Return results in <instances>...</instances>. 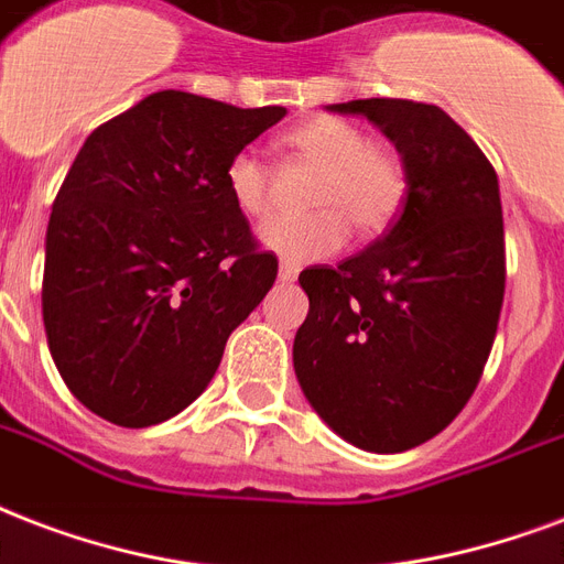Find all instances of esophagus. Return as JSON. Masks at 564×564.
Listing matches in <instances>:
<instances>
[{"instance_id": "1", "label": "esophagus", "mask_w": 564, "mask_h": 564, "mask_svg": "<svg viewBox=\"0 0 564 564\" xmlns=\"http://www.w3.org/2000/svg\"><path fill=\"white\" fill-rule=\"evenodd\" d=\"M296 276H300V268H296V264H291V261H282V264H279V282H294Z\"/></svg>"}]
</instances>
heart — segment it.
<instances>
[{
    "mask_svg": "<svg viewBox=\"0 0 564 564\" xmlns=\"http://www.w3.org/2000/svg\"><path fill=\"white\" fill-rule=\"evenodd\" d=\"M285 147L317 164L308 187L314 212L296 217H270L259 226V243L279 259H326L350 238V223L365 238L382 235L403 212L409 173L388 143L368 141L359 126L341 117H312L285 132ZM226 194L243 217L270 212L268 161L259 152H235L223 170Z\"/></svg>",
    "mask_w": 564,
    "mask_h": 564,
    "instance_id": "b5f03b06",
    "label": "heart"
}]
</instances>
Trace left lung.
Returning a JSON list of instances; mask_svg holds the SVG:
<instances>
[{
	"label": "left lung",
	"mask_w": 564,
	"mask_h": 564,
	"mask_svg": "<svg viewBox=\"0 0 564 564\" xmlns=\"http://www.w3.org/2000/svg\"><path fill=\"white\" fill-rule=\"evenodd\" d=\"M409 173L403 212L338 268L300 273L308 314L294 338L305 400L344 441L403 453L438 435L474 394L506 288L491 161L438 105L352 99Z\"/></svg>",
	"instance_id": "obj_1"
}]
</instances>
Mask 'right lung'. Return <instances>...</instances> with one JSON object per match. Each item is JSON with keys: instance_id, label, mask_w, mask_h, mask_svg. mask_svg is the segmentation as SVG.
<instances>
[{"instance_id": "obj_1", "label": "right lung", "mask_w": 564, "mask_h": 564, "mask_svg": "<svg viewBox=\"0 0 564 564\" xmlns=\"http://www.w3.org/2000/svg\"><path fill=\"white\" fill-rule=\"evenodd\" d=\"M288 111L159 90L90 132L46 229L43 326L78 403L129 430L203 394L276 282L223 170Z\"/></svg>"}]
</instances>
